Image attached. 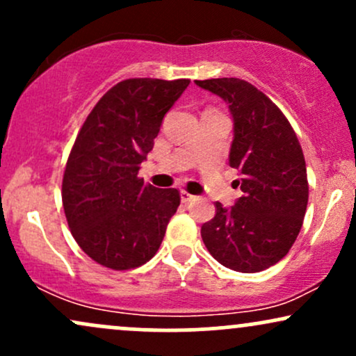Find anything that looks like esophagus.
<instances>
[{"label":"esophagus","mask_w":356,"mask_h":356,"mask_svg":"<svg viewBox=\"0 0 356 356\" xmlns=\"http://www.w3.org/2000/svg\"><path fill=\"white\" fill-rule=\"evenodd\" d=\"M194 199H195V195H192L186 191H181V201L182 202H191V201H194Z\"/></svg>","instance_id":"1"}]
</instances>
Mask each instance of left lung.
<instances>
[{
    "label": "left lung",
    "instance_id": "1",
    "mask_svg": "<svg viewBox=\"0 0 356 356\" xmlns=\"http://www.w3.org/2000/svg\"><path fill=\"white\" fill-rule=\"evenodd\" d=\"M227 104L234 122L229 165L243 195L232 207L216 202L202 224L207 251L222 266L259 273L288 254L308 206L305 155L288 118L254 85L239 79L195 80Z\"/></svg>",
    "mask_w": 356,
    "mask_h": 356
}]
</instances>
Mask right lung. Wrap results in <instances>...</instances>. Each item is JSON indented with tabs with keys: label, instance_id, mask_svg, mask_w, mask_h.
Wrapping results in <instances>:
<instances>
[{
	"label": "right lung",
	"instance_id": "1",
	"mask_svg": "<svg viewBox=\"0 0 356 356\" xmlns=\"http://www.w3.org/2000/svg\"><path fill=\"white\" fill-rule=\"evenodd\" d=\"M191 80L129 79L97 102L65 167L61 201L79 246L124 271L152 259L181 204L177 189L138 177L164 115Z\"/></svg>",
	"mask_w": 356,
	"mask_h": 356
}]
</instances>
